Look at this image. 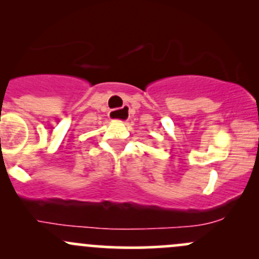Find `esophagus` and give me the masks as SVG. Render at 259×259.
Listing matches in <instances>:
<instances>
[{"label": "esophagus", "instance_id": "1", "mask_svg": "<svg viewBox=\"0 0 259 259\" xmlns=\"http://www.w3.org/2000/svg\"><path fill=\"white\" fill-rule=\"evenodd\" d=\"M119 113H127V106H124V108H121L120 110H111L110 111V116L115 119V116H116Z\"/></svg>", "mask_w": 259, "mask_h": 259}]
</instances>
